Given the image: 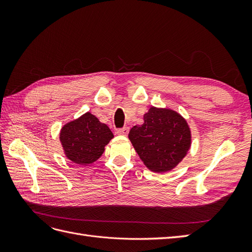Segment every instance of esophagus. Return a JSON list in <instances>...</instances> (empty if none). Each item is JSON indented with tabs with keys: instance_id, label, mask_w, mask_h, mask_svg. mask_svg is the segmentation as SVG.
<instances>
[{
	"instance_id": "esophagus-1",
	"label": "esophagus",
	"mask_w": 252,
	"mask_h": 252,
	"mask_svg": "<svg viewBox=\"0 0 252 252\" xmlns=\"http://www.w3.org/2000/svg\"><path fill=\"white\" fill-rule=\"evenodd\" d=\"M129 132V128L128 127H123V128H120L117 130V133L119 135H127Z\"/></svg>"
}]
</instances>
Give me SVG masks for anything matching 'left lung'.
<instances>
[{
	"label": "left lung",
	"instance_id": "left-lung-1",
	"mask_svg": "<svg viewBox=\"0 0 252 252\" xmlns=\"http://www.w3.org/2000/svg\"><path fill=\"white\" fill-rule=\"evenodd\" d=\"M128 138L145 166L159 173L172 170L191 145L187 121L172 109L154 106L144 114V123L130 129Z\"/></svg>",
	"mask_w": 252,
	"mask_h": 252
}]
</instances>
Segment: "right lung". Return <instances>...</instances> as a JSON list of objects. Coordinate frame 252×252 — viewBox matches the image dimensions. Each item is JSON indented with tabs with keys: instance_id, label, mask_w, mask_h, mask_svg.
Here are the masks:
<instances>
[{
	"instance_id": "add662e5",
	"label": "right lung",
	"mask_w": 252,
	"mask_h": 252,
	"mask_svg": "<svg viewBox=\"0 0 252 252\" xmlns=\"http://www.w3.org/2000/svg\"><path fill=\"white\" fill-rule=\"evenodd\" d=\"M112 138L109 127L90 112L65 124L60 132L66 158L79 165H88L100 158Z\"/></svg>"
}]
</instances>
